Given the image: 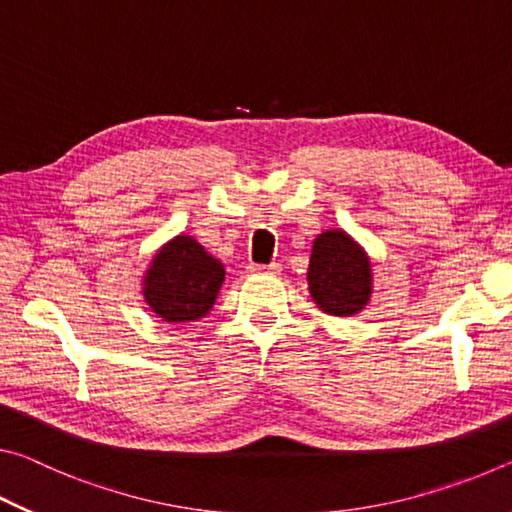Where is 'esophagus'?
Returning a JSON list of instances; mask_svg holds the SVG:
<instances>
[{
  "mask_svg": "<svg viewBox=\"0 0 512 512\" xmlns=\"http://www.w3.org/2000/svg\"><path fill=\"white\" fill-rule=\"evenodd\" d=\"M248 273H253V275H259V273H271V275H275V273H280V264H250L248 266Z\"/></svg>",
  "mask_w": 512,
  "mask_h": 512,
  "instance_id": "1",
  "label": "esophagus"
}]
</instances>
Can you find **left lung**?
I'll use <instances>...</instances> for the list:
<instances>
[{
	"instance_id": "obj_1",
	"label": "left lung",
	"mask_w": 512,
	"mask_h": 512,
	"mask_svg": "<svg viewBox=\"0 0 512 512\" xmlns=\"http://www.w3.org/2000/svg\"><path fill=\"white\" fill-rule=\"evenodd\" d=\"M307 284L311 300L325 314H359L372 296L370 257L345 230L320 232L311 246Z\"/></svg>"
}]
</instances>
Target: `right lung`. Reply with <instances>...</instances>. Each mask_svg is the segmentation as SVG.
I'll return each mask as SVG.
<instances>
[{
	"mask_svg": "<svg viewBox=\"0 0 512 512\" xmlns=\"http://www.w3.org/2000/svg\"><path fill=\"white\" fill-rule=\"evenodd\" d=\"M225 280V268L194 237L176 235L153 255L142 296L164 323H194L210 314Z\"/></svg>",
	"mask_w": 512,
	"mask_h": 512,
	"instance_id": "1",
	"label": "right lung"
}]
</instances>
